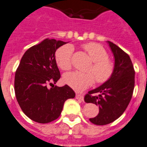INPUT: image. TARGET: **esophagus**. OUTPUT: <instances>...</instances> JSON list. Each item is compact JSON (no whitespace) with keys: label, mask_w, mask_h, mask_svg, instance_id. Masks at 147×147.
<instances>
[{"label":"esophagus","mask_w":147,"mask_h":147,"mask_svg":"<svg viewBox=\"0 0 147 147\" xmlns=\"http://www.w3.org/2000/svg\"><path fill=\"white\" fill-rule=\"evenodd\" d=\"M76 99L80 100H84V97H83V95H82V94L77 93V94H76Z\"/></svg>","instance_id":"esophagus-1"}]
</instances>
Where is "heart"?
I'll use <instances>...</instances> for the list:
<instances>
[{"label":"heart","instance_id":"1","mask_svg":"<svg viewBox=\"0 0 147 147\" xmlns=\"http://www.w3.org/2000/svg\"><path fill=\"white\" fill-rule=\"evenodd\" d=\"M85 51L92 61V65L87 69L88 73L74 71L63 76V82L75 91H83L92 86L96 81L102 85L109 82L114 74L115 63L109 58V53L104 47L96 42H88L82 46ZM73 47L64 45L55 52V62L62 70L72 68Z\"/></svg>","mask_w":147,"mask_h":147}]
</instances>
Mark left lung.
<instances>
[{
    "label": "left lung",
    "instance_id": "8db88e82",
    "mask_svg": "<svg viewBox=\"0 0 147 147\" xmlns=\"http://www.w3.org/2000/svg\"><path fill=\"white\" fill-rule=\"evenodd\" d=\"M115 57V72L112 78L85 94L86 103L99 106V114L89 119L96 125H106L124 112L132 97L135 87V69L129 55L109 41Z\"/></svg>",
    "mask_w": 147,
    "mask_h": 147
}]
</instances>
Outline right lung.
<instances>
[{"mask_svg": "<svg viewBox=\"0 0 147 147\" xmlns=\"http://www.w3.org/2000/svg\"><path fill=\"white\" fill-rule=\"evenodd\" d=\"M65 43L44 39L24 53L16 69V97L22 111L33 121L40 123L54 121L59 117L65 100L75 96L74 91L67 85H54L61 77L55 62V51Z\"/></svg>", "mask_w": 147, "mask_h": 147, "instance_id": "add662e5", "label": "right lung"}]
</instances>
